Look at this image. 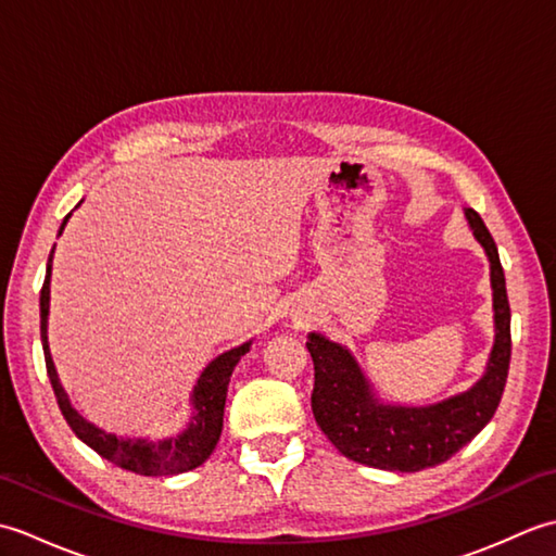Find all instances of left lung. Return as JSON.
Returning <instances> with one entry per match:
<instances>
[{"label":"left lung","mask_w":556,"mask_h":556,"mask_svg":"<svg viewBox=\"0 0 556 556\" xmlns=\"http://www.w3.org/2000/svg\"><path fill=\"white\" fill-rule=\"evenodd\" d=\"M466 217L490 257L497 327L488 372L470 392L428 408L382 406L346 349L320 334L305 341L315 368L313 416L327 440L356 464L401 473L440 466L473 440L500 406L511 361V308L497 243L476 210L466 207Z\"/></svg>","instance_id":"left-lung-1"}]
</instances>
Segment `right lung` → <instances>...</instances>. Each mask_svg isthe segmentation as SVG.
<instances>
[{"mask_svg":"<svg viewBox=\"0 0 556 556\" xmlns=\"http://www.w3.org/2000/svg\"><path fill=\"white\" fill-rule=\"evenodd\" d=\"M68 217H71V212L64 217L62 227H59V233H62V229L66 227ZM52 255H54V248L50 253V260H47V275H45V285L40 291V337H42V349H45L47 375H50L59 410H62V416L66 418L68 428L76 432L78 440L86 442L90 448H96L102 458H108V460H112V464L131 470V473H138V476H176V473H186V470L198 468L219 442L229 377L236 368V363L241 361V356H245L248 346L251 344H243L239 349L222 353V356L212 361L205 368V372L200 375L195 392H193L195 416H193L191 425H188V430L181 432L179 437H172V440H164V442H146V440H119V437L102 432L96 428V425L83 420L78 413L71 408L64 389L56 380L50 346H47V313H50Z\"/></svg>","mask_w":556,"mask_h":556,"instance_id":"1","label":"right lung"}]
</instances>
